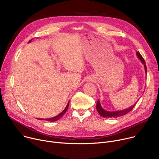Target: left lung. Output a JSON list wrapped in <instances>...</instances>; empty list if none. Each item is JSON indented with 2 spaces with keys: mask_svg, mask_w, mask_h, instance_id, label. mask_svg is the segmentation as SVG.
I'll list each match as a JSON object with an SVG mask.
<instances>
[{
  "mask_svg": "<svg viewBox=\"0 0 159 159\" xmlns=\"http://www.w3.org/2000/svg\"><path fill=\"white\" fill-rule=\"evenodd\" d=\"M136 55L138 57V58H139V60L141 61V63L144 65V70L146 74V63L144 62V60L143 59V58L142 57V56L141 55V54L139 53V52H138L136 53ZM138 101L134 103L132 106H130L128 108H126L125 109H123V110H120V111H106L104 109L102 108V107L101 106L100 101L99 100L97 102V105H96V109L97 111L99 113V115L104 118H117L121 116H123L126 115L127 113H128L129 112H130V111H132V109H133V107H134L135 106L136 104L137 103Z\"/></svg>",
  "mask_w": 159,
  "mask_h": 159,
  "instance_id": "1",
  "label": "left lung"
}]
</instances>
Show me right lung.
<instances>
[{
  "label": "right lung",
  "mask_w": 159,
  "mask_h": 159,
  "mask_svg": "<svg viewBox=\"0 0 159 159\" xmlns=\"http://www.w3.org/2000/svg\"><path fill=\"white\" fill-rule=\"evenodd\" d=\"M31 41L32 40H30V41H29V43H30L31 42ZM69 101L68 102V103H67V106H66V107H65V109H64V110L61 112L59 115H57V116H54V117H53V118H44V119H42V118H37V119H39V120H46V121H57V120H60L61 118H62L64 115V114L66 113V111H67V109H68V107H69Z\"/></svg>",
  "instance_id": "obj_1"
}]
</instances>
